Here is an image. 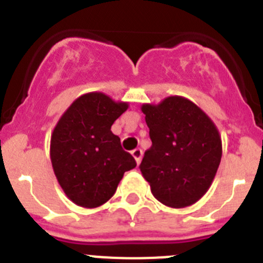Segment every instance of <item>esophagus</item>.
<instances>
[{
	"instance_id": "obj_1",
	"label": "esophagus",
	"mask_w": 263,
	"mask_h": 263,
	"mask_svg": "<svg viewBox=\"0 0 263 263\" xmlns=\"http://www.w3.org/2000/svg\"><path fill=\"white\" fill-rule=\"evenodd\" d=\"M132 155H133V158L136 159L137 164L141 163V159H142V150H141V148H134L133 152H132Z\"/></svg>"
}]
</instances>
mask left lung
<instances>
[{
	"instance_id": "obj_1",
	"label": "left lung",
	"mask_w": 263,
	"mask_h": 263,
	"mask_svg": "<svg viewBox=\"0 0 263 263\" xmlns=\"http://www.w3.org/2000/svg\"><path fill=\"white\" fill-rule=\"evenodd\" d=\"M152 147L139 166L158 201L185 208L210 190L222 155L217 126L201 108L183 96L142 104Z\"/></svg>"
}]
</instances>
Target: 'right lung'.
Segmentation results:
<instances>
[{
  "instance_id": "right-lung-1",
  "label": "right lung",
  "mask_w": 263,
  "mask_h": 263,
  "mask_svg": "<svg viewBox=\"0 0 263 263\" xmlns=\"http://www.w3.org/2000/svg\"><path fill=\"white\" fill-rule=\"evenodd\" d=\"M129 103L103 92L81 95L67 108L51 134L53 174L72 203L97 208L115 195L118 183L136 160L121 147L111 125Z\"/></svg>"
}]
</instances>
